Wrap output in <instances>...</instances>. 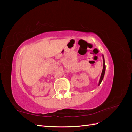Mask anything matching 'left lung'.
<instances>
[{
  "instance_id": "8db88e82",
  "label": "left lung",
  "mask_w": 132,
  "mask_h": 132,
  "mask_svg": "<svg viewBox=\"0 0 132 132\" xmlns=\"http://www.w3.org/2000/svg\"><path fill=\"white\" fill-rule=\"evenodd\" d=\"M102 58H103V69H102V73H101V77H100V80H99V82H98V85H100L101 82L102 81V80L103 79V77H104L105 73V70H106L105 61L104 57H103V55H102Z\"/></svg>"
}]
</instances>
